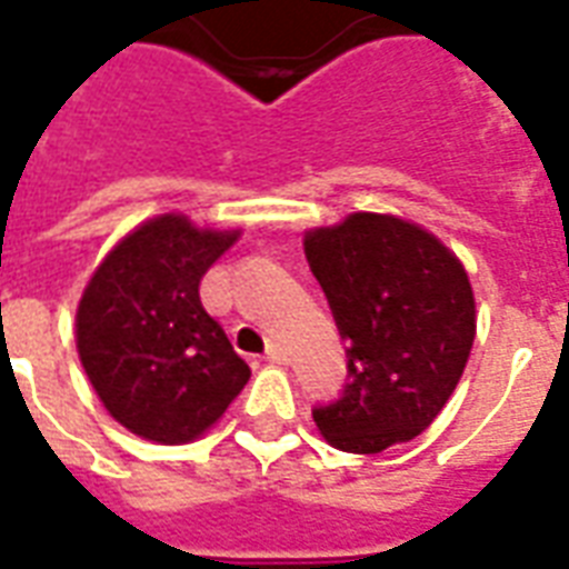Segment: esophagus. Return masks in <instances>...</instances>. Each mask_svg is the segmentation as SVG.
Wrapping results in <instances>:
<instances>
[{
    "label": "esophagus",
    "instance_id": "1",
    "mask_svg": "<svg viewBox=\"0 0 569 569\" xmlns=\"http://www.w3.org/2000/svg\"><path fill=\"white\" fill-rule=\"evenodd\" d=\"M264 359L271 361V365H289V349L280 347V343H271L268 352H264Z\"/></svg>",
    "mask_w": 569,
    "mask_h": 569
}]
</instances>
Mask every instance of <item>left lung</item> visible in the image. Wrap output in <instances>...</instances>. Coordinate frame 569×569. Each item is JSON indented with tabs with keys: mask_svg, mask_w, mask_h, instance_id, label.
<instances>
[{
	"mask_svg": "<svg viewBox=\"0 0 569 569\" xmlns=\"http://www.w3.org/2000/svg\"><path fill=\"white\" fill-rule=\"evenodd\" d=\"M349 382L313 410L340 452L373 456L413 440L452 398L477 338V298L465 264L435 231L395 213H349L305 231Z\"/></svg>",
	"mask_w": 569,
	"mask_h": 569,
	"instance_id": "obj_1",
	"label": "left lung"
}]
</instances>
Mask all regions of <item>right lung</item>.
I'll return each mask as SVG.
<instances>
[{"label":"right lung","mask_w":569,"mask_h":569,"mask_svg":"<svg viewBox=\"0 0 569 569\" xmlns=\"http://www.w3.org/2000/svg\"><path fill=\"white\" fill-rule=\"evenodd\" d=\"M241 229L159 213L113 243L74 313L78 356L113 422L141 440L180 446L220 422L250 365L201 307V277Z\"/></svg>","instance_id":"right-lung-1"}]
</instances>
